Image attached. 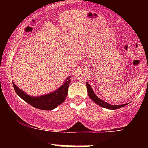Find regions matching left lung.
Returning a JSON list of instances; mask_svg holds the SVG:
<instances>
[{
	"label": "left lung",
	"mask_w": 148,
	"mask_h": 148,
	"mask_svg": "<svg viewBox=\"0 0 148 148\" xmlns=\"http://www.w3.org/2000/svg\"><path fill=\"white\" fill-rule=\"evenodd\" d=\"M86 85H87V90H88V94L89 95V97L93 101H95V103H97L99 106H101V107H103V108H108V109H110V110H116V109H118V108H121L122 107H124V106L127 105V103L125 104H120V105H111L110 103H107L105 101H102L100 98L97 97V96H96V95L94 92V90H92V88L90 87V85L87 82L86 84Z\"/></svg>",
	"instance_id": "obj_1"
}]
</instances>
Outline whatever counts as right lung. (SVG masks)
<instances>
[{"label": "right lung", "instance_id": "right-lung-1", "mask_svg": "<svg viewBox=\"0 0 148 148\" xmlns=\"http://www.w3.org/2000/svg\"><path fill=\"white\" fill-rule=\"evenodd\" d=\"M70 81L71 80L67 78L66 80V82L54 92H52L47 95H44V96H40V97L29 96L20 88H17L14 83H13V86L17 95L21 97L24 101H26L27 103H28L30 105L33 106L38 109H40V110H50L57 108L66 99V97L67 96V92H68Z\"/></svg>", "mask_w": 148, "mask_h": 148}]
</instances>
